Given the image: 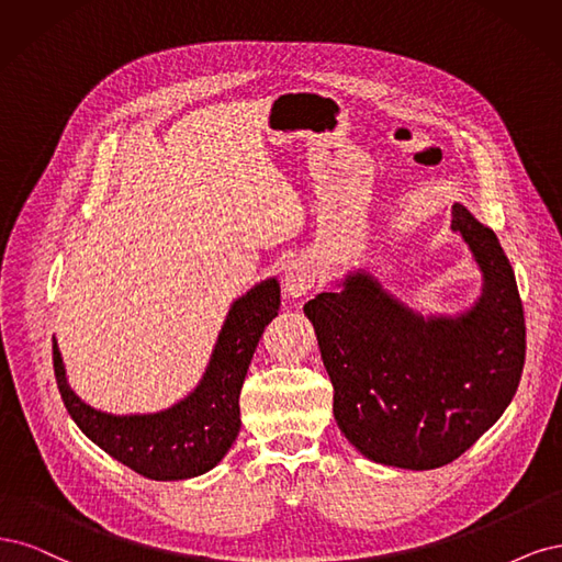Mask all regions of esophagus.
<instances>
[{
  "label": "esophagus",
  "instance_id": "esophagus-1",
  "mask_svg": "<svg viewBox=\"0 0 562 562\" xmlns=\"http://www.w3.org/2000/svg\"><path fill=\"white\" fill-rule=\"evenodd\" d=\"M282 284H284L286 296H292V299L305 296L313 289V284H315V270H313V266L301 261V259L292 261V263L284 268Z\"/></svg>",
  "mask_w": 562,
  "mask_h": 562
}]
</instances>
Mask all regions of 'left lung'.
Here are the masks:
<instances>
[{"mask_svg":"<svg viewBox=\"0 0 562 562\" xmlns=\"http://www.w3.org/2000/svg\"><path fill=\"white\" fill-rule=\"evenodd\" d=\"M458 231L483 273L456 317L411 311L369 273L303 305L334 385V418L361 456L402 469L458 460L512 404L525 364V317L497 235L464 205Z\"/></svg>","mask_w":562,"mask_h":562,"instance_id":"obj_1","label":"left lung"}]
</instances>
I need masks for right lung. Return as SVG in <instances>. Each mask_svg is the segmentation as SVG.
<instances>
[{"mask_svg": "<svg viewBox=\"0 0 562 562\" xmlns=\"http://www.w3.org/2000/svg\"><path fill=\"white\" fill-rule=\"evenodd\" d=\"M280 307L276 278L251 286L231 305L198 387L175 406L144 415H112L88 406L69 387L53 338V369L71 420L114 460L154 481H182L210 472L240 431V390L259 338Z\"/></svg>", "mask_w": 562, "mask_h": 562, "instance_id": "right-lung-1", "label": "right lung"}]
</instances>
